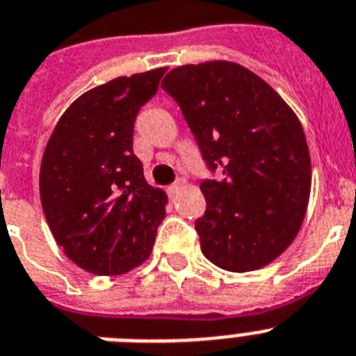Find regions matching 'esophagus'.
<instances>
[{
  "label": "esophagus",
  "instance_id": "34e87169",
  "mask_svg": "<svg viewBox=\"0 0 356 356\" xmlns=\"http://www.w3.org/2000/svg\"><path fill=\"white\" fill-rule=\"evenodd\" d=\"M181 184H183V181H177V183H173L168 186V190H166V192H168V195L172 197V199L179 193V188H181Z\"/></svg>",
  "mask_w": 356,
  "mask_h": 356
}]
</instances>
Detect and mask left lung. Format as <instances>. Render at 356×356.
Instances as JSON below:
<instances>
[{
  "label": "left lung",
  "instance_id": "left-lung-1",
  "mask_svg": "<svg viewBox=\"0 0 356 356\" xmlns=\"http://www.w3.org/2000/svg\"><path fill=\"white\" fill-rule=\"evenodd\" d=\"M183 112L206 168L201 250L222 270L252 271L291 244L306 213L312 161L297 115L248 68L208 61L173 68L161 83Z\"/></svg>",
  "mask_w": 356,
  "mask_h": 356
}]
</instances>
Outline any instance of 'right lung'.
I'll list each match as a JSON object with an SVG mask.
<instances>
[{"label": "right lung", "instance_id": "right-lung-1", "mask_svg": "<svg viewBox=\"0 0 356 356\" xmlns=\"http://www.w3.org/2000/svg\"><path fill=\"white\" fill-rule=\"evenodd\" d=\"M166 68L118 77L68 106L44 148L40 193L63 252L95 275L127 273L150 255L166 193L146 183L134 124Z\"/></svg>", "mask_w": 356, "mask_h": 356}]
</instances>
